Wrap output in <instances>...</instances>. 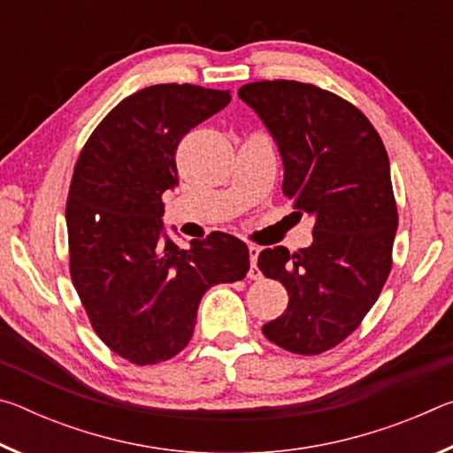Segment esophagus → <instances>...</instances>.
Wrapping results in <instances>:
<instances>
[{"label":"esophagus","mask_w":453,"mask_h":453,"mask_svg":"<svg viewBox=\"0 0 453 453\" xmlns=\"http://www.w3.org/2000/svg\"><path fill=\"white\" fill-rule=\"evenodd\" d=\"M250 272H248V275L251 280H259L262 278V272H259V267H257V256H259V248H256V245H250Z\"/></svg>","instance_id":"34e87169"}]
</instances>
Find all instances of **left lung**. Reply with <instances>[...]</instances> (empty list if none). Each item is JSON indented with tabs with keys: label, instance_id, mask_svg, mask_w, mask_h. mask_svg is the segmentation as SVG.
Returning <instances> with one entry per match:
<instances>
[{
	"label": "left lung",
	"instance_id": "left-lung-1",
	"mask_svg": "<svg viewBox=\"0 0 453 453\" xmlns=\"http://www.w3.org/2000/svg\"><path fill=\"white\" fill-rule=\"evenodd\" d=\"M278 145L281 191L313 218V242L264 250L257 267L288 289V310L262 327L288 351L316 356L346 340L392 270L397 208L380 134L346 99L302 81H256L237 91Z\"/></svg>",
	"mask_w": 453,
	"mask_h": 453
}]
</instances>
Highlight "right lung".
Here are the masks:
<instances>
[{
  "label": "right lung",
  "instance_id": "right-lung-1",
  "mask_svg": "<svg viewBox=\"0 0 453 453\" xmlns=\"http://www.w3.org/2000/svg\"><path fill=\"white\" fill-rule=\"evenodd\" d=\"M229 99L227 89L189 83L135 91L102 119L75 164L65 208L72 281L99 340L135 365L178 356L205 291L250 270L237 237L213 232L181 250L162 221L181 137Z\"/></svg>",
  "mask_w": 453,
  "mask_h": 453
}]
</instances>
